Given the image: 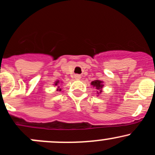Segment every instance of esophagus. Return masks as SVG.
Here are the masks:
<instances>
[{
  "mask_svg": "<svg viewBox=\"0 0 155 155\" xmlns=\"http://www.w3.org/2000/svg\"><path fill=\"white\" fill-rule=\"evenodd\" d=\"M81 75H79V74H76L75 76H74V78H75L76 80H80L81 79Z\"/></svg>",
  "mask_w": 155,
  "mask_h": 155,
  "instance_id": "34e87169",
  "label": "esophagus"
}]
</instances>
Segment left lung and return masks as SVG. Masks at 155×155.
Returning a JSON list of instances; mask_svg holds the SVG:
<instances>
[{"label":"left lung","instance_id":"obj_1","mask_svg":"<svg viewBox=\"0 0 155 155\" xmlns=\"http://www.w3.org/2000/svg\"><path fill=\"white\" fill-rule=\"evenodd\" d=\"M103 83V81H100V80H95V81H92L90 84L95 89L97 90V96L102 93V88L104 87Z\"/></svg>","mask_w":155,"mask_h":155}]
</instances>
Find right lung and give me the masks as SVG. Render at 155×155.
<instances>
[{
	"instance_id": "right-lung-1",
	"label": "right lung",
	"mask_w": 155,
	"mask_h": 155,
	"mask_svg": "<svg viewBox=\"0 0 155 155\" xmlns=\"http://www.w3.org/2000/svg\"><path fill=\"white\" fill-rule=\"evenodd\" d=\"M61 83H62V82H61ZM61 83H60V81H59V80H57V81H55L54 84H53V85L57 86V85H59V84H61ZM57 87H58V88H57V90H57V91H61V90H62V89L60 88V87H59V86H57Z\"/></svg>"
}]
</instances>
